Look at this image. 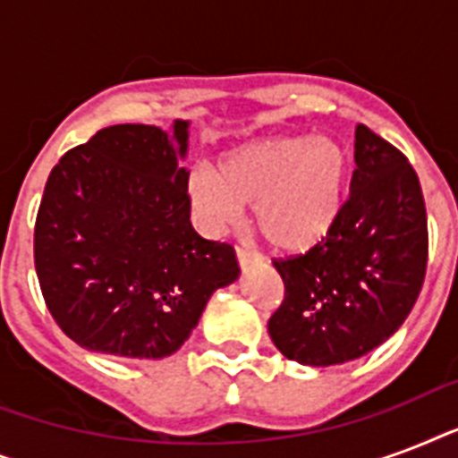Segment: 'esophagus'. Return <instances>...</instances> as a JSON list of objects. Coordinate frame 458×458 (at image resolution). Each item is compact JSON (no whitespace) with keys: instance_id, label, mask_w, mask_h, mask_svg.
I'll return each mask as SVG.
<instances>
[{"instance_id":"1","label":"esophagus","mask_w":458,"mask_h":458,"mask_svg":"<svg viewBox=\"0 0 458 458\" xmlns=\"http://www.w3.org/2000/svg\"><path fill=\"white\" fill-rule=\"evenodd\" d=\"M235 254H237V264H240V268H247V266L259 264V261H261V254L247 250V247H235Z\"/></svg>"}]
</instances>
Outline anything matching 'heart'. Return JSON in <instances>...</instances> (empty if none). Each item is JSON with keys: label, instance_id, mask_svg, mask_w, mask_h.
<instances>
[{"label": "heart", "instance_id": "obj_1", "mask_svg": "<svg viewBox=\"0 0 458 458\" xmlns=\"http://www.w3.org/2000/svg\"><path fill=\"white\" fill-rule=\"evenodd\" d=\"M352 158L340 142L313 135H268L216 158L214 173L187 178L190 204L208 230L254 204L259 233L280 251L300 254L323 242L347 199Z\"/></svg>", "mask_w": 458, "mask_h": 458}]
</instances>
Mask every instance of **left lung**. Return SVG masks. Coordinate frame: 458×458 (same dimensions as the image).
<instances>
[{
    "label": "left lung",
    "instance_id": "1",
    "mask_svg": "<svg viewBox=\"0 0 458 458\" xmlns=\"http://www.w3.org/2000/svg\"><path fill=\"white\" fill-rule=\"evenodd\" d=\"M349 199L323 242L276 259L285 300L268 318L290 361H354L399 330L428 266V216L419 175L387 140L356 125Z\"/></svg>",
    "mask_w": 458,
    "mask_h": 458
}]
</instances>
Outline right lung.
Instances as JSON below:
<instances>
[{"instance_id":"1","label":"right lung","mask_w":458,"mask_h":458,"mask_svg":"<svg viewBox=\"0 0 458 458\" xmlns=\"http://www.w3.org/2000/svg\"><path fill=\"white\" fill-rule=\"evenodd\" d=\"M187 121L109 125L61 157L35 221V271L56 326L81 347L161 359L182 347L235 250L192 228Z\"/></svg>"}]
</instances>
